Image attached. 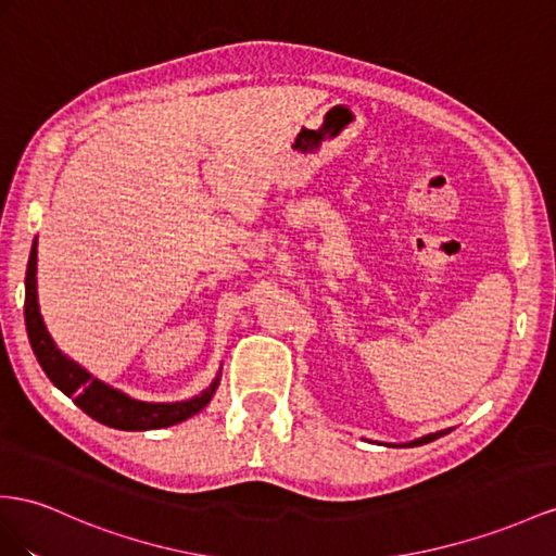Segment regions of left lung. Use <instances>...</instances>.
Returning <instances> with one entry per match:
<instances>
[{"instance_id": "1", "label": "left lung", "mask_w": 556, "mask_h": 556, "mask_svg": "<svg viewBox=\"0 0 556 556\" xmlns=\"http://www.w3.org/2000/svg\"><path fill=\"white\" fill-rule=\"evenodd\" d=\"M451 430H439V432H432V434H425V437H418V439H414V441H406V444H386V446H400V448H414V446H422V444H430V441H434V439H439V437H444V434H448Z\"/></svg>"}]
</instances>
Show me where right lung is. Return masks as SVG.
Segmentation results:
<instances>
[{
  "mask_svg": "<svg viewBox=\"0 0 556 556\" xmlns=\"http://www.w3.org/2000/svg\"><path fill=\"white\" fill-rule=\"evenodd\" d=\"M25 326L27 338L39 366L45 368L49 380L67 394L84 414L93 420L103 422L115 430L126 432H146L162 430V427L178 425L182 420L199 414L216 394L220 386V371L211 380V386L194 394L192 400L185 402H140L126 392L108 386V382L93 378L87 368L70 359L65 352L53 343L47 324L41 319L39 298H37V239L30 249V261H27L25 273Z\"/></svg>",
  "mask_w": 556,
  "mask_h": 556,
  "instance_id": "add662e5",
  "label": "right lung"
}]
</instances>
